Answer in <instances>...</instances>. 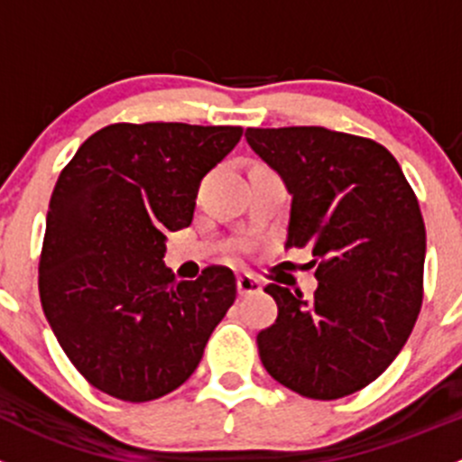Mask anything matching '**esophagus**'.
Instances as JSON below:
<instances>
[{"label":"esophagus","mask_w":462,"mask_h":462,"mask_svg":"<svg viewBox=\"0 0 462 462\" xmlns=\"http://www.w3.org/2000/svg\"><path fill=\"white\" fill-rule=\"evenodd\" d=\"M262 286H263L262 282H259L254 275H250V273H241V275L236 277V289H239V295L259 293Z\"/></svg>","instance_id":"esophagus-1"}]
</instances>
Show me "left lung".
Here are the masks:
<instances>
[{
    "label": "left lung",
    "mask_w": 462,
    "mask_h": 462,
    "mask_svg": "<svg viewBox=\"0 0 462 462\" xmlns=\"http://www.w3.org/2000/svg\"><path fill=\"white\" fill-rule=\"evenodd\" d=\"M291 194L284 248H309L318 289L268 284L277 318L257 334L275 382L309 400L373 383L413 331L424 298L422 212L386 146L322 126L248 128Z\"/></svg>",
    "instance_id": "8db88e82"
}]
</instances>
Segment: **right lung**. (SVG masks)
Instances as JSON below:
<instances>
[{"label":"right lung","instance_id":"obj_1","mask_svg":"<svg viewBox=\"0 0 462 462\" xmlns=\"http://www.w3.org/2000/svg\"><path fill=\"white\" fill-rule=\"evenodd\" d=\"M241 126L110 124L80 144L53 187L38 289L67 359L97 391L151 402L191 377L236 277L208 266L176 282L167 232L194 217L200 180Z\"/></svg>","mask_w":462,"mask_h":462}]
</instances>
